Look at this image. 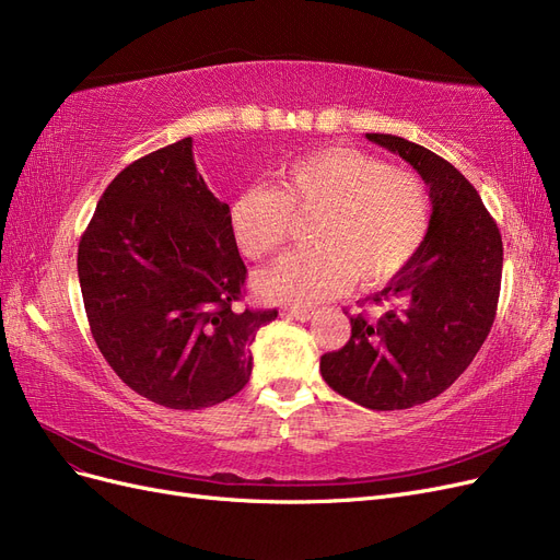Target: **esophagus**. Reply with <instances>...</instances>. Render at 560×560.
<instances>
[{
	"mask_svg": "<svg viewBox=\"0 0 560 560\" xmlns=\"http://www.w3.org/2000/svg\"><path fill=\"white\" fill-rule=\"evenodd\" d=\"M287 315L299 319V322H308V319L315 317V313H313V311H306V308H292V311H287Z\"/></svg>",
	"mask_w": 560,
	"mask_h": 560,
	"instance_id": "34e87169",
	"label": "esophagus"
}]
</instances>
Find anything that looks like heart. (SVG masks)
<instances>
[{
    "instance_id": "obj_1",
    "label": "heart",
    "mask_w": 560,
    "mask_h": 560,
    "mask_svg": "<svg viewBox=\"0 0 560 560\" xmlns=\"http://www.w3.org/2000/svg\"><path fill=\"white\" fill-rule=\"evenodd\" d=\"M292 212L313 214V249L292 252L254 280L259 296L313 306L354 280L378 287L413 261L432 224L425 179L350 147H329L287 167L282 186H249L231 202L233 238L249 259L276 252Z\"/></svg>"
}]
</instances>
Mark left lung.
Instances as JSON below:
<instances>
[{
  "label": "left lung",
  "mask_w": 560,
  "mask_h": 560,
  "mask_svg": "<svg viewBox=\"0 0 560 560\" xmlns=\"http://www.w3.org/2000/svg\"><path fill=\"white\" fill-rule=\"evenodd\" d=\"M366 140L409 163L432 196L425 243L385 290L378 319L350 317V341L322 354L319 371L341 397L374 411L411 409L442 395L477 358L493 327L502 238L481 196L434 151L397 135Z\"/></svg>",
  "instance_id": "left-lung-1"
}]
</instances>
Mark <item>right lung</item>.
Wrapping results in <instances>:
<instances>
[{"label":"right lung","mask_w":560,"mask_h":560,"mask_svg":"<svg viewBox=\"0 0 560 560\" xmlns=\"http://www.w3.org/2000/svg\"><path fill=\"white\" fill-rule=\"evenodd\" d=\"M77 266L95 343L135 393L189 411L247 385L254 336L278 311L235 308L247 268L191 138L114 177Z\"/></svg>","instance_id":"right-lung-1"}]
</instances>
